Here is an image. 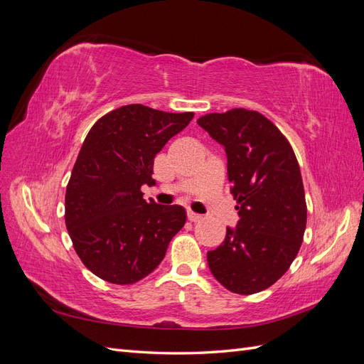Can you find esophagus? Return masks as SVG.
Returning <instances> with one entry per match:
<instances>
[{"label": "esophagus", "instance_id": "obj_1", "mask_svg": "<svg viewBox=\"0 0 364 364\" xmlns=\"http://www.w3.org/2000/svg\"><path fill=\"white\" fill-rule=\"evenodd\" d=\"M188 220H190V222H193V223H196V222H200V220H202V215H200V214H197V213H193V211H188Z\"/></svg>", "mask_w": 364, "mask_h": 364}]
</instances>
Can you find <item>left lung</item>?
<instances>
[{"instance_id": "1", "label": "left lung", "mask_w": 364, "mask_h": 364, "mask_svg": "<svg viewBox=\"0 0 364 364\" xmlns=\"http://www.w3.org/2000/svg\"><path fill=\"white\" fill-rule=\"evenodd\" d=\"M223 146L230 193L240 220L226 228L208 266L225 289L238 294L266 290L289 270L301 249L306 205L299 164L270 119L243 107L197 119Z\"/></svg>"}]
</instances>
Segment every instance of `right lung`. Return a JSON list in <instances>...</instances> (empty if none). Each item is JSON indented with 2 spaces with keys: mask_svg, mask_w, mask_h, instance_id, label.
I'll list each match as a JSON object with an SVG mask.
<instances>
[{
  "mask_svg": "<svg viewBox=\"0 0 364 364\" xmlns=\"http://www.w3.org/2000/svg\"><path fill=\"white\" fill-rule=\"evenodd\" d=\"M193 117L127 105L102 117L86 135L65 194V223L95 277L119 285L146 278L183 228L185 208L149 203L141 186L155 183V156Z\"/></svg>",
  "mask_w": 364,
  "mask_h": 364,
  "instance_id": "add662e5",
  "label": "right lung"
}]
</instances>
